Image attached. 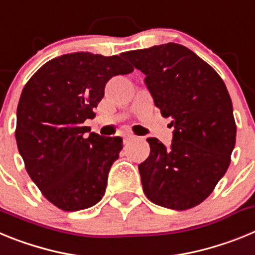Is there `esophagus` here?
I'll list each match as a JSON object with an SVG mask.
<instances>
[{"instance_id":"obj_1","label":"esophagus","mask_w":255,"mask_h":255,"mask_svg":"<svg viewBox=\"0 0 255 255\" xmlns=\"http://www.w3.org/2000/svg\"><path fill=\"white\" fill-rule=\"evenodd\" d=\"M123 139H124V143H129L130 140H132V139H135V136L132 134H129V132H126V134L123 135Z\"/></svg>"}]
</instances>
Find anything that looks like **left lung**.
<instances>
[{
	"instance_id": "1",
	"label": "left lung",
	"mask_w": 255,
	"mask_h": 255,
	"mask_svg": "<svg viewBox=\"0 0 255 255\" xmlns=\"http://www.w3.org/2000/svg\"><path fill=\"white\" fill-rule=\"evenodd\" d=\"M145 75L144 83L171 117L172 143L148 138L150 153L139 164L148 199L184 211L202 203L222 179L235 147L233 102L224 80L206 61L177 43L124 53Z\"/></svg>"
}]
</instances>
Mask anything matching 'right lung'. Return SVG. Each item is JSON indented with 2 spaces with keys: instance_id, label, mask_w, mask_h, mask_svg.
<instances>
[{
  "instance_id": "right-lung-1",
  "label": "right lung",
  "mask_w": 255,
  "mask_h": 255,
  "mask_svg": "<svg viewBox=\"0 0 255 255\" xmlns=\"http://www.w3.org/2000/svg\"><path fill=\"white\" fill-rule=\"evenodd\" d=\"M132 70L121 55L74 52L48 61L22 89L19 153L30 179L60 209L80 211L102 199L123 139L91 132L84 121L96 116L108 80Z\"/></svg>"
}]
</instances>
